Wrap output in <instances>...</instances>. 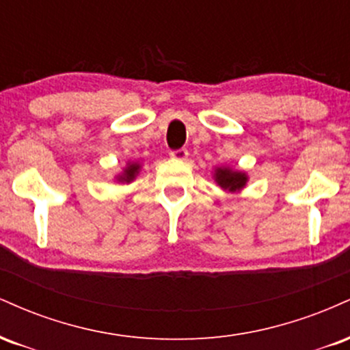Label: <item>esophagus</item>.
<instances>
[{
    "label": "esophagus",
    "mask_w": 350,
    "mask_h": 350,
    "mask_svg": "<svg viewBox=\"0 0 350 350\" xmlns=\"http://www.w3.org/2000/svg\"><path fill=\"white\" fill-rule=\"evenodd\" d=\"M170 156L172 159H179V161H184V159H186L189 156V151L186 150V148H179V150H172L170 152Z\"/></svg>",
    "instance_id": "esophagus-1"
}]
</instances>
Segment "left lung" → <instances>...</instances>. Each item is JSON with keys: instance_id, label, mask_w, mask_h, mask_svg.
<instances>
[{"instance_id": "obj_1", "label": "left lung", "mask_w": 350, "mask_h": 350, "mask_svg": "<svg viewBox=\"0 0 350 350\" xmlns=\"http://www.w3.org/2000/svg\"><path fill=\"white\" fill-rule=\"evenodd\" d=\"M215 180L220 187L228 189V191H237V189H242L247 183V176L243 172H237L227 167H220L215 171Z\"/></svg>"}]
</instances>
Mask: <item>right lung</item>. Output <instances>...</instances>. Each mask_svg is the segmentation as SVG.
Returning <instances> with one entry per match:
<instances>
[{"label":"right lung","mask_w":350,"mask_h":350,"mask_svg":"<svg viewBox=\"0 0 350 350\" xmlns=\"http://www.w3.org/2000/svg\"><path fill=\"white\" fill-rule=\"evenodd\" d=\"M138 170H139V164H136V163H133V164H130V166L126 167V170H124V172L122 176H120V180H126V183H130V180H133L135 179V176H136V172H138Z\"/></svg>","instance_id":"right-lung-1"}]
</instances>
